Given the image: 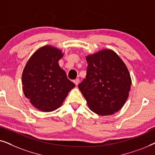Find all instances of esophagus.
Returning a JSON list of instances; mask_svg holds the SVG:
<instances>
[{"label": "esophagus", "mask_w": 155, "mask_h": 155, "mask_svg": "<svg viewBox=\"0 0 155 155\" xmlns=\"http://www.w3.org/2000/svg\"><path fill=\"white\" fill-rule=\"evenodd\" d=\"M73 82H74V83L76 84V85H78V84H79V82H80V80L79 79H75Z\"/></svg>", "instance_id": "esophagus-1"}]
</instances>
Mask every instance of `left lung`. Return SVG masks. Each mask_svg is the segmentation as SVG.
<instances>
[{"label": "left lung", "instance_id": "1", "mask_svg": "<svg viewBox=\"0 0 155 155\" xmlns=\"http://www.w3.org/2000/svg\"><path fill=\"white\" fill-rule=\"evenodd\" d=\"M86 79L78 88L91 111L101 116L112 115L121 109L130 90L128 69L115 51L102 49L86 56Z\"/></svg>", "mask_w": 155, "mask_h": 155}]
</instances>
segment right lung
Instances as JSON below:
<instances>
[{
	"mask_svg": "<svg viewBox=\"0 0 155 155\" xmlns=\"http://www.w3.org/2000/svg\"><path fill=\"white\" fill-rule=\"evenodd\" d=\"M63 55L58 48L44 46L31 55L23 70V92L39 111L51 112L58 109L75 87L58 64Z\"/></svg>",
	"mask_w": 155,
	"mask_h": 155,
	"instance_id": "right-lung-1",
	"label": "right lung"
}]
</instances>
